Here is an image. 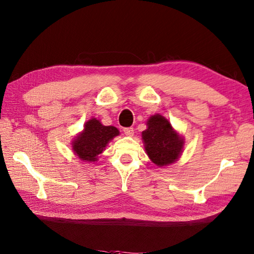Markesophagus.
<instances>
[{
  "label": "esophagus",
  "mask_w": 254,
  "mask_h": 254,
  "mask_svg": "<svg viewBox=\"0 0 254 254\" xmlns=\"http://www.w3.org/2000/svg\"><path fill=\"white\" fill-rule=\"evenodd\" d=\"M124 132H125L127 137H132V135H133V128H131V127L124 128Z\"/></svg>",
  "instance_id": "obj_1"
}]
</instances>
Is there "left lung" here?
I'll use <instances>...</instances> for the list:
<instances>
[{
	"label": "left lung",
	"instance_id": "obj_1",
	"mask_svg": "<svg viewBox=\"0 0 254 254\" xmlns=\"http://www.w3.org/2000/svg\"><path fill=\"white\" fill-rule=\"evenodd\" d=\"M142 141L148 158L158 167L175 164L181 157L185 143L169 120L160 114H154L147 120Z\"/></svg>",
	"mask_w": 254,
	"mask_h": 254
}]
</instances>
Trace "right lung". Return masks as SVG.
<instances>
[{"instance_id": "add662e5", "label": "right lung", "mask_w": 254, "mask_h": 254, "mask_svg": "<svg viewBox=\"0 0 254 254\" xmlns=\"http://www.w3.org/2000/svg\"><path fill=\"white\" fill-rule=\"evenodd\" d=\"M120 135L114 126H104L100 120L91 117L84 124V129L72 141V151L80 162L95 163L106 150L111 140Z\"/></svg>"}]
</instances>
